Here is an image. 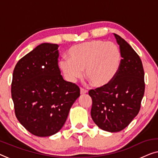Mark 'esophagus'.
Listing matches in <instances>:
<instances>
[{
	"instance_id": "obj_1",
	"label": "esophagus",
	"mask_w": 158,
	"mask_h": 158,
	"mask_svg": "<svg viewBox=\"0 0 158 158\" xmlns=\"http://www.w3.org/2000/svg\"><path fill=\"white\" fill-rule=\"evenodd\" d=\"M88 93V90H86L85 89H83V88H81V95H84L85 94V93Z\"/></svg>"
}]
</instances>
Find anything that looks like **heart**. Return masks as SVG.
Returning a JSON list of instances; mask_svg holds the SVG:
<instances>
[{
	"mask_svg": "<svg viewBox=\"0 0 158 158\" xmlns=\"http://www.w3.org/2000/svg\"><path fill=\"white\" fill-rule=\"evenodd\" d=\"M68 60H61L59 67L71 82L83 76L92 85L106 87L115 79L120 69L121 54L115 43L94 40L74 45L68 50Z\"/></svg>",
	"mask_w": 158,
	"mask_h": 158,
	"instance_id": "1",
	"label": "heart"
}]
</instances>
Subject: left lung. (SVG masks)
I'll list each match as a JSON object with an SVG mask.
<instances>
[{"instance_id": "left-lung-1", "label": "left lung", "mask_w": 158, "mask_h": 158, "mask_svg": "<svg viewBox=\"0 0 158 158\" xmlns=\"http://www.w3.org/2000/svg\"><path fill=\"white\" fill-rule=\"evenodd\" d=\"M122 59L119 71L108 85L89 91L91 117L100 129L115 132L125 128L140 109L145 93L144 70L140 57L120 35L114 33Z\"/></svg>"}]
</instances>
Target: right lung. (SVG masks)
<instances>
[{
  "label": "right lung",
  "instance_id": "obj_1",
  "mask_svg": "<svg viewBox=\"0 0 158 158\" xmlns=\"http://www.w3.org/2000/svg\"><path fill=\"white\" fill-rule=\"evenodd\" d=\"M58 45L42 43L18 60L11 95L18 121L31 134L48 137L65 124L80 88L65 81L58 67Z\"/></svg>",
  "mask_w": 158,
  "mask_h": 158
}]
</instances>
